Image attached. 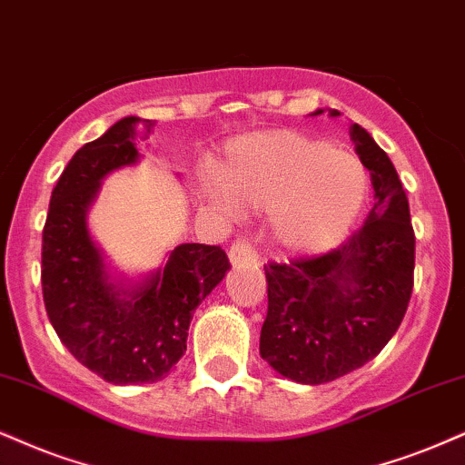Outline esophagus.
I'll use <instances>...</instances> for the list:
<instances>
[{"mask_svg": "<svg viewBox=\"0 0 465 465\" xmlns=\"http://www.w3.org/2000/svg\"><path fill=\"white\" fill-rule=\"evenodd\" d=\"M228 256H231L232 265H242V262L254 265V262L259 261V254H256L254 245H252L248 239H243V237H239L237 242L231 245V250H228Z\"/></svg>", "mask_w": 465, "mask_h": 465, "instance_id": "obj_1", "label": "esophagus"}]
</instances>
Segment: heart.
<instances>
[{
    "label": "heart",
    "instance_id": "b5f03b06",
    "mask_svg": "<svg viewBox=\"0 0 465 465\" xmlns=\"http://www.w3.org/2000/svg\"><path fill=\"white\" fill-rule=\"evenodd\" d=\"M220 183L234 203L272 206L273 239L295 254L342 239L369 192L366 168L355 154L289 129L239 140Z\"/></svg>",
    "mask_w": 465,
    "mask_h": 465
}]
</instances>
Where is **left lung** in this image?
I'll use <instances>...</instances> for the list:
<instances>
[{"mask_svg": "<svg viewBox=\"0 0 465 465\" xmlns=\"http://www.w3.org/2000/svg\"><path fill=\"white\" fill-rule=\"evenodd\" d=\"M351 140L375 189L362 226L334 250L265 267L261 355L280 375L311 386L375 358L399 330L414 289L416 237L405 189L369 131L353 124Z\"/></svg>", "mask_w": 465, "mask_h": 465, "instance_id": "obj_1", "label": "left lung"}]
</instances>
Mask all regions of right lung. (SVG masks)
I'll return each mask as SVG.
<instances>
[{
  "label": "right lung",
  "mask_w": 465,
  "mask_h": 465,
  "mask_svg": "<svg viewBox=\"0 0 465 465\" xmlns=\"http://www.w3.org/2000/svg\"><path fill=\"white\" fill-rule=\"evenodd\" d=\"M153 127L129 116L79 148L51 192L43 228L40 282L51 325L79 362L120 386L168 375L187 349L193 311L231 269L220 245L183 243L129 295L107 282L85 211L107 172L135 163V142Z\"/></svg>",
  "instance_id": "obj_1"
}]
</instances>
